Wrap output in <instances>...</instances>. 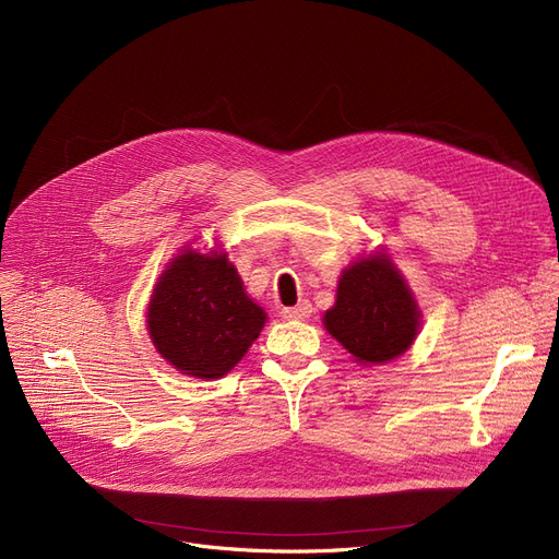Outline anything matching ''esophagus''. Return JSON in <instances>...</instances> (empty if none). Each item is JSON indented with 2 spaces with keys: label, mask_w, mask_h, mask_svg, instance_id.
<instances>
[{
  "label": "esophagus",
  "mask_w": 559,
  "mask_h": 559,
  "mask_svg": "<svg viewBox=\"0 0 559 559\" xmlns=\"http://www.w3.org/2000/svg\"><path fill=\"white\" fill-rule=\"evenodd\" d=\"M310 312H312V306H310L308 301H301V304H297V306H289V308H283V310H281L283 319H295V321L308 319Z\"/></svg>",
  "instance_id": "34e87169"
}]
</instances>
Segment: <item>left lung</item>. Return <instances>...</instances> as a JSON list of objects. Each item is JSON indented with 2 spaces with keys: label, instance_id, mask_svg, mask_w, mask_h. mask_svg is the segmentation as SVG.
<instances>
[{
  "label": "left lung",
  "instance_id": "8db88e82",
  "mask_svg": "<svg viewBox=\"0 0 559 559\" xmlns=\"http://www.w3.org/2000/svg\"><path fill=\"white\" fill-rule=\"evenodd\" d=\"M321 321L356 362L371 367L415 344L421 310L390 253L378 247L342 270L335 304Z\"/></svg>",
  "mask_w": 559,
  "mask_h": 559
}]
</instances>
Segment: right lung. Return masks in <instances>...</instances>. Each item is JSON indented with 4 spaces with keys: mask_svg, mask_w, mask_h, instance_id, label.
<instances>
[{
    "mask_svg": "<svg viewBox=\"0 0 559 559\" xmlns=\"http://www.w3.org/2000/svg\"><path fill=\"white\" fill-rule=\"evenodd\" d=\"M264 312L217 245H188L158 276L146 304V333L176 371L215 380L238 365L260 335Z\"/></svg>",
    "mask_w": 559,
    "mask_h": 559,
    "instance_id": "obj_1",
    "label": "right lung"
}]
</instances>
